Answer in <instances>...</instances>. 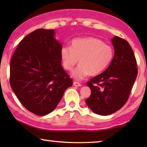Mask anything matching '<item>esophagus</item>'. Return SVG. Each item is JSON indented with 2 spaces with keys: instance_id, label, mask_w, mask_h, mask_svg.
Here are the masks:
<instances>
[{
  "instance_id": "esophagus-1",
  "label": "esophagus",
  "mask_w": 147,
  "mask_h": 147,
  "mask_svg": "<svg viewBox=\"0 0 147 147\" xmlns=\"http://www.w3.org/2000/svg\"><path fill=\"white\" fill-rule=\"evenodd\" d=\"M73 84H74V86H76V87H79V86H82V84L78 82H76V81L74 82Z\"/></svg>"
}]
</instances>
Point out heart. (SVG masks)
<instances>
[{
	"mask_svg": "<svg viewBox=\"0 0 147 147\" xmlns=\"http://www.w3.org/2000/svg\"><path fill=\"white\" fill-rule=\"evenodd\" d=\"M113 56L112 47L96 38L75 39L71 47L64 46L61 50L62 63L66 70L73 71L79 59L80 65L73 73L77 80L102 73L110 65Z\"/></svg>",
	"mask_w": 147,
	"mask_h": 147,
	"instance_id": "1",
	"label": "heart"
}]
</instances>
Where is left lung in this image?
Returning a JSON list of instances; mask_svg holds the SVG:
<instances>
[{"instance_id":"1","label":"left lung","mask_w":147,"mask_h":147,"mask_svg":"<svg viewBox=\"0 0 147 147\" xmlns=\"http://www.w3.org/2000/svg\"><path fill=\"white\" fill-rule=\"evenodd\" d=\"M115 49L112 61L102 73L87 82L91 89L87 105L94 113L108 115L115 113L127 102L138 69L133 50L125 39H111Z\"/></svg>"}]
</instances>
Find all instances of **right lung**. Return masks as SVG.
Instances as JSON below:
<instances>
[{
    "label": "right lung",
    "mask_w": 147,
    "mask_h": 147,
    "mask_svg": "<svg viewBox=\"0 0 147 147\" xmlns=\"http://www.w3.org/2000/svg\"><path fill=\"white\" fill-rule=\"evenodd\" d=\"M54 34V30H36L20 41L11 59V88L24 108L37 115L53 111L73 85L61 66L62 45Z\"/></svg>",
    "instance_id": "obj_1"
}]
</instances>
